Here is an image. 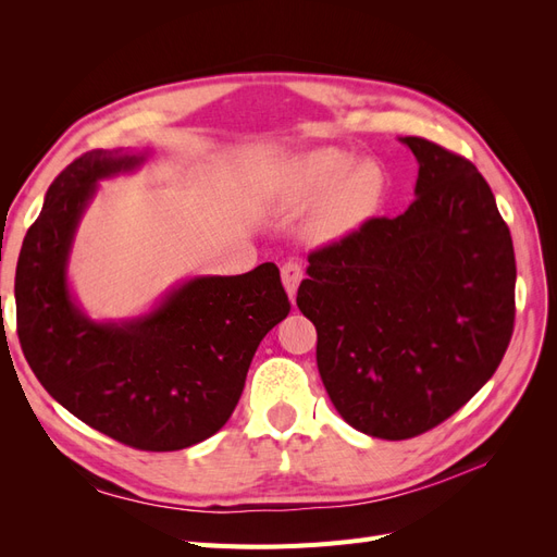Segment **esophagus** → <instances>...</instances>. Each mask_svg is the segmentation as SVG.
Returning <instances> with one entry per match:
<instances>
[{"label":"esophagus","instance_id":"obj_1","mask_svg":"<svg viewBox=\"0 0 557 557\" xmlns=\"http://www.w3.org/2000/svg\"><path fill=\"white\" fill-rule=\"evenodd\" d=\"M301 276H305V272H301V264H297L293 260L290 262H283V267H281V281H283L285 293L290 295V299H295V295H297Z\"/></svg>","mask_w":557,"mask_h":557}]
</instances>
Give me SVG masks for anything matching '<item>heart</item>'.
<instances>
[{"instance_id": "1", "label": "heart", "mask_w": 557, "mask_h": 557, "mask_svg": "<svg viewBox=\"0 0 557 557\" xmlns=\"http://www.w3.org/2000/svg\"><path fill=\"white\" fill-rule=\"evenodd\" d=\"M356 158L339 148H313L293 158L278 176V195L301 207L320 199L311 215V234L320 242H344L383 205L387 178L374 160Z\"/></svg>"}]
</instances>
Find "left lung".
I'll use <instances>...</instances> for the list:
<instances>
[{
    "label": "left lung",
    "mask_w": 557,
    "mask_h": 557,
    "mask_svg": "<svg viewBox=\"0 0 557 557\" xmlns=\"http://www.w3.org/2000/svg\"><path fill=\"white\" fill-rule=\"evenodd\" d=\"M399 141L418 160L411 207L313 250L297 290L334 409L387 442L465 407L495 374L516 318L513 242L491 185L442 146Z\"/></svg>",
    "instance_id": "1"
}]
</instances>
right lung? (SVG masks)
<instances>
[{
  "label": "right lung",
  "instance_id": "obj_1",
  "mask_svg": "<svg viewBox=\"0 0 557 557\" xmlns=\"http://www.w3.org/2000/svg\"><path fill=\"white\" fill-rule=\"evenodd\" d=\"M148 150H90L50 183L15 269L18 339L48 395L83 423L139 450H181L221 430L264 334L288 315L278 267L178 283L139 318L92 320L66 264L97 183Z\"/></svg>",
  "mask_w": 557,
  "mask_h": 557
}]
</instances>
